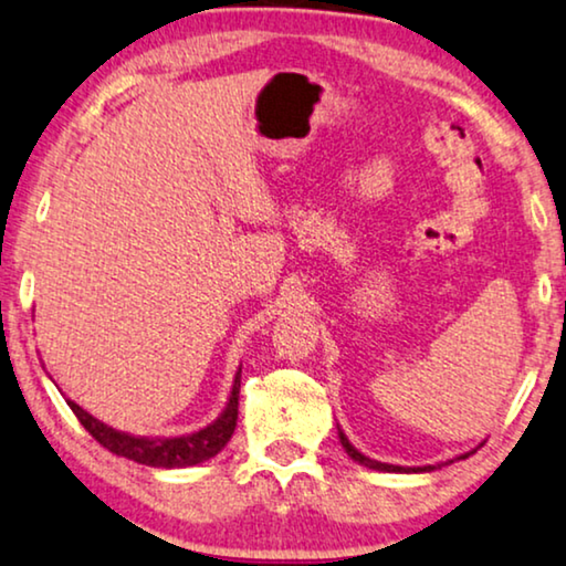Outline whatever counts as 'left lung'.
Returning a JSON list of instances; mask_svg holds the SVG:
<instances>
[{"mask_svg": "<svg viewBox=\"0 0 566 566\" xmlns=\"http://www.w3.org/2000/svg\"><path fill=\"white\" fill-rule=\"evenodd\" d=\"M337 434H340V444L346 447V452H348L350 458H354L356 462H361V465H366V468H374V471H387V473H400V471H406V468H400V465H387V462L369 460V458H366V454L358 452L356 447L348 442V439H346V434H343V431H337ZM465 458H468V454H460V460H465ZM413 471H416V468H413ZM418 471H434V468L427 465V468H418Z\"/></svg>", "mask_w": 566, "mask_h": 566, "instance_id": "left-lung-1", "label": "left lung"}]
</instances>
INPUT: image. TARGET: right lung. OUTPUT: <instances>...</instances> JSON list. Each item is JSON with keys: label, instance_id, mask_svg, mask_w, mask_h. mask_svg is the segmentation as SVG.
Instances as JSON below:
<instances>
[{"label": "right lung", "instance_id": "add662e5", "mask_svg": "<svg viewBox=\"0 0 566 566\" xmlns=\"http://www.w3.org/2000/svg\"><path fill=\"white\" fill-rule=\"evenodd\" d=\"M239 374H237V381H233L229 406H226L218 421L210 423L208 429L195 431V434L189 437H174V439L129 437L124 434V431L108 429L106 423L98 421V418L85 413L77 402L67 400V406L72 408V413L77 416V421L83 423L87 434H91L101 447H106L108 452L119 454V458L143 462V465H153V468H187V465H197V462L208 458H216V454L226 447V442L231 439L233 429H237L239 387H241Z\"/></svg>", "mask_w": 566, "mask_h": 566}]
</instances>
